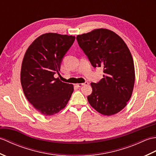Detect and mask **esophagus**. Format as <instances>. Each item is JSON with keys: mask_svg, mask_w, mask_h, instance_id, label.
Instances as JSON below:
<instances>
[{"mask_svg": "<svg viewBox=\"0 0 156 156\" xmlns=\"http://www.w3.org/2000/svg\"><path fill=\"white\" fill-rule=\"evenodd\" d=\"M89 83L88 82H85L84 83H80V84H77L76 85H77V87H82V86H84V85H87V84H88Z\"/></svg>", "mask_w": 156, "mask_h": 156, "instance_id": "esophagus-1", "label": "esophagus"}]
</instances>
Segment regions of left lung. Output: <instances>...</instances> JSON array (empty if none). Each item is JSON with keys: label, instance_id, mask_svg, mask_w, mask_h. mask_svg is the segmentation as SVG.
I'll return each instance as SVG.
<instances>
[{"label": "left lung", "instance_id": "1", "mask_svg": "<svg viewBox=\"0 0 156 156\" xmlns=\"http://www.w3.org/2000/svg\"><path fill=\"white\" fill-rule=\"evenodd\" d=\"M80 48L94 68H103V78L90 84L88 101L104 115L117 113L127 105L135 82V68L131 52L115 33L98 29L76 37Z\"/></svg>", "mask_w": 156, "mask_h": 156}]
</instances>
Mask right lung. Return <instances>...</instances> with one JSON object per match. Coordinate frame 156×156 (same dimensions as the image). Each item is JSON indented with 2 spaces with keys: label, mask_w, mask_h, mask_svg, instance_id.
Here are the masks:
<instances>
[{
  "label": "right lung",
  "mask_w": 156,
  "mask_h": 156,
  "mask_svg": "<svg viewBox=\"0 0 156 156\" xmlns=\"http://www.w3.org/2000/svg\"><path fill=\"white\" fill-rule=\"evenodd\" d=\"M75 41L72 35L43 34L26 51L22 62L21 82L28 101L45 116L58 113L70 98L74 87L55 78L64 55Z\"/></svg>",
  "instance_id": "1"
}]
</instances>
